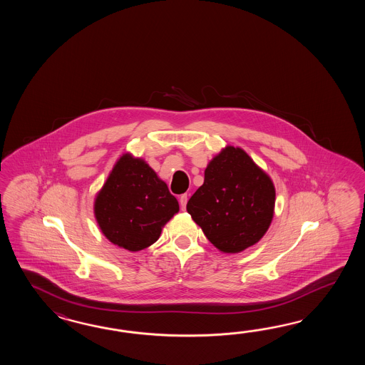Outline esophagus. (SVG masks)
Masks as SVG:
<instances>
[{"label":"esophagus","instance_id":"34e87169","mask_svg":"<svg viewBox=\"0 0 365 365\" xmlns=\"http://www.w3.org/2000/svg\"><path fill=\"white\" fill-rule=\"evenodd\" d=\"M186 203H187V195L182 194V195L180 197V206H181V210L186 209Z\"/></svg>","mask_w":365,"mask_h":365}]
</instances>
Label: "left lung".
<instances>
[{
	"label": "left lung",
	"instance_id": "obj_1",
	"mask_svg": "<svg viewBox=\"0 0 365 365\" xmlns=\"http://www.w3.org/2000/svg\"><path fill=\"white\" fill-rule=\"evenodd\" d=\"M275 186L240 148L225 146L210 160L205 181L186 210L222 253H240L257 244L272 225Z\"/></svg>",
	"mask_w": 365,
	"mask_h": 365
}]
</instances>
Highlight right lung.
Returning a JSON list of instances; mask_svg holds the SVG:
<instances>
[{
	"mask_svg": "<svg viewBox=\"0 0 365 365\" xmlns=\"http://www.w3.org/2000/svg\"><path fill=\"white\" fill-rule=\"evenodd\" d=\"M179 209L163 180L146 160L130 153L117 159L93 201L103 235L129 252L153 245Z\"/></svg>",
	"mask_w": 365,
	"mask_h": 365,
	"instance_id": "right-lung-1",
	"label": "right lung"
}]
</instances>
